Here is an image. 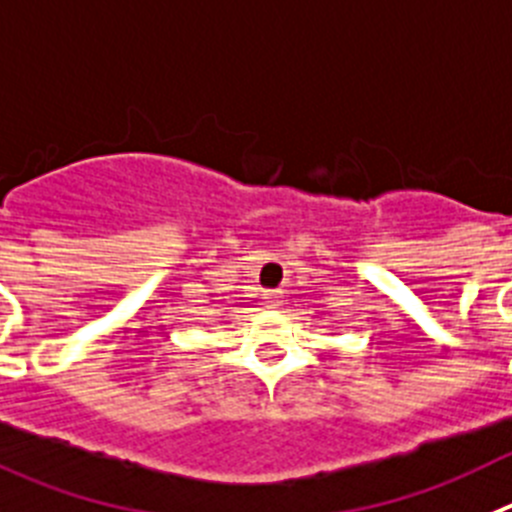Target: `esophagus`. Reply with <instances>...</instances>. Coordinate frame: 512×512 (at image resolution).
Wrapping results in <instances>:
<instances>
[{"mask_svg": "<svg viewBox=\"0 0 512 512\" xmlns=\"http://www.w3.org/2000/svg\"><path fill=\"white\" fill-rule=\"evenodd\" d=\"M265 306H280V290H265Z\"/></svg>", "mask_w": 512, "mask_h": 512, "instance_id": "obj_1", "label": "esophagus"}]
</instances>
